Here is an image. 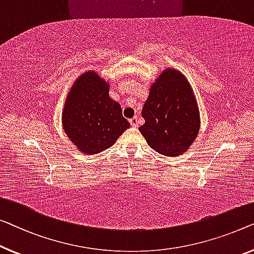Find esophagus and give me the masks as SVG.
<instances>
[{"mask_svg": "<svg viewBox=\"0 0 254 254\" xmlns=\"http://www.w3.org/2000/svg\"><path fill=\"white\" fill-rule=\"evenodd\" d=\"M128 122H130V124H131V127H137L138 126V117L137 116H134V117H132V119H130L128 120Z\"/></svg>", "mask_w": 254, "mask_h": 254, "instance_id": "1", "label": "esophagus"}]
</instances>
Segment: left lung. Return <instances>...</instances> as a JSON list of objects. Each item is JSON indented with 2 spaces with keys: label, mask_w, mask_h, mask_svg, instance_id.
Returning a JSON list of instances; mask_svg holds the SVG:
<instances>
[{
  "label": "left lung",
  "mask_w": 254,
  "mask_h": 254,
  "mask_svg": "<svg viewBox=\"0 0 254 254\" xmlns=\"http://www.w3.org/2000/svg\"><path fill=\"white\" fill-rule=\"evenodd\" d=\"M139 127L148 145L164 156L187 151L197 137L199 111L192 89L179 70L168 68L150 86Z\"/></svg>",
  "instance_id": "obj_1"
}]
</instances>
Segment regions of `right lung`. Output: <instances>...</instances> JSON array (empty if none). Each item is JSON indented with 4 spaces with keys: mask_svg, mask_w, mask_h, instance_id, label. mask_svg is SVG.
I'll list each match as a JSON object with an SVG mask.
<instances>
[{
    "mask_svg": "<svg viewBox=\"0 0 254 254\" xmlns=\"http://www.w3.org/2000/svg\"><path fill=\"white\" fill-rule=\"evenodd\" d=\"M62 121L71 143L90 155L109 148L130 127L120 104L109 97V83L93 70L85 71L74 82Z\"/></svg>",
    "mask_w": 254,
    "mask_h": 254,
    "instance_id": "1",
    "label": "right lung"
}]
</instances>
